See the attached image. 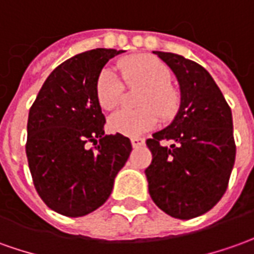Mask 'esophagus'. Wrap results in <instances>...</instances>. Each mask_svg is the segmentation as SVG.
<instances>
[{"instance_id": "1", "label": "esophagus", "mask_w": 254, "mask_h": 254, "mask_svg": "<svg viewBox=\"0 0 254 254\" xmlns=\"http://www.w3.org/2000/svg\"><path fill=\"white\" fill-rule=\"evenodd\" d=\"M130 143H132V147L136 149V147H140V146L144 144V139H141V137H132Z\"/></svg>"}]
</instances>
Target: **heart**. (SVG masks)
I'll return each mask as SVG.
<instances>
[{"label": "heart", "mask_w": 254, "mask_h": 254, "mask_svg": "<svg viewBox=\"0 0 254 254\" xmlns=\"http://www.w3.org/2000/svg\"><path fill=\"white\" fill-rule=\"evenodd\" d=\"M120 76L111 68H103L96 80V98L105 111L118 108L127 87H141L136 98L137 110L120 111L108 121L114 133L136 137L154 129L158 115L164 122L172 121L181 110V93L171 84L172 72L170 66L149 54L127 57L118 62Z\"/></svg>", "instance_id": "b5f03b06"}]
</instances>
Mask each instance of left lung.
Returning <instances> with one entry per match:
<instances>
[{"label": "left lung", "instance_id": "8db88e82", "mask_svg": "<svg viewBox=\"0 0 254 254\" xmlns=\"http://www.w3.org/2000/svg\"><path fill=\"white\" fill-rule=\"evenodd\" d=\"M175 73L181 110L170 127L146 140L151 164L149 193L174 218L190 220L211 210L224 196L236 154L232 113L210 73L182 55L154 51ZM163 140L173 141L170 148Z\"/></svg>", "mask_w": 254, "mask_h": 254}]
</instances>
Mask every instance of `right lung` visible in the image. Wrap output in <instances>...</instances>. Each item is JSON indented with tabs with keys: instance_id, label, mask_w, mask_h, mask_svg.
<instances>
[{
	"instance_id": "1",
	"label": "right lung",
	"mask_w": 254,
	"mask_h": 254,
	"mask_svg": "<svg viewBox=\"0 0 254 254\" xmlns=\"http://www.w3.org/2000/svg\"><path fill=\"white\" fill-rule=\"evenodd\" d=\"M124 51L96 48L50 73L29 111L26 156L40 199L65 217L103 206L132 151L124 134H104L96 98L98 73Z\"/></svg>"
}]
</instances>
